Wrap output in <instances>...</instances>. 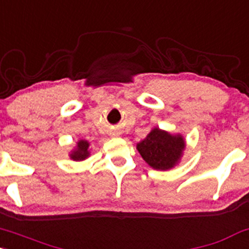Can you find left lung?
Returning a JSON list of instances; mask_svg holds the SVG:
<instances>
[{
    "instance_id": "obj_1",
    "label": "left lung",
    "mask_w": 249,
    "mask_h": 249,
    "mask_svg": "<svg viewBox=\"0 0 249 249\" xmlns=\"http://www.w3.org/2000/svg\"><path fill=\"white\" fill-rule=\"evenodd\" d=\"M185 147L181 135H171L158 127L151 130L145 138L137 144V150L143 160L156 170H169L181 160Z\"/></svg>"
}]
</instances>
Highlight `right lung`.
<instances>
[{
  "label": "right lung",
  "mask_w": 249,
  "mask_h": 249,
  "mask_svg": "<svg viewBox=\"0 0 249 249\" xmlns=\"http://www.w3.org/2000/svg\"><path fill=\"white\" fill-rule=\"evenodd\" d=\"M89 143L87 141H79L76 143V147L71 152L70 157L72 158L73 160H86L87 157L89 156Z\"/></svg>",
  "instance_id": "1"
}]
</instances>
